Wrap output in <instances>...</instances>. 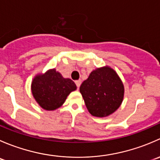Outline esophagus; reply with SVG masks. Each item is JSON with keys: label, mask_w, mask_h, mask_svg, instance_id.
Instances as JSON below:
<instances>
[{"label": "esophagus", "mask_w": 160, "mask_h": 160, "mask_svg": "<svg viewBox=\"0 0 160 160\" xmlns=\"http://www.w3.org/2000/svg\"><path fill=\"white\" fill-rule=\"evenodd\" d=\"M75 83H76V85H77V89H79V88H80V84H81V80H76Z\"/></svg>", "instance_id": "obj_1"}]
</instances>
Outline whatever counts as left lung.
Segmentation results:
<instances>
[{
	"label": "left lung",
	"mask_w": 160,
	"mask_h": 160,
	"mask_svg": "<svg viewBox=\"0 0 160 160\" xmlns=\"http://www.w3.org/2000/svg\"><path fill=\"white\" fill-rule=\"evenodd\" d=\"M80 91L89 112L95 117H106L120 107L124 86L114 70L102 67L93 70L80 85Z\"/></svg>",
	"instance_id": "8db88e82"
}]
</instances>
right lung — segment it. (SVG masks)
Segmentation results:
<instances>
[{
  "mask_svg": "<svg viewBox=\"0 0 160 160\" xmlns=\"http://www.w3.org/2000/svg\"><path fill=\"white\" fill-rule=\"evenodd\" d=\"M76 89L77 86L72 80L63 78L55 69L36 76L32 83V92L35 101L47 111L59 108L70 92Z\"/></svg>",
  "mask_w": 160,
  "mask_h": 160,
  "instance_id": "obj_1",
  "label": "right lung"
}]
</instances>
